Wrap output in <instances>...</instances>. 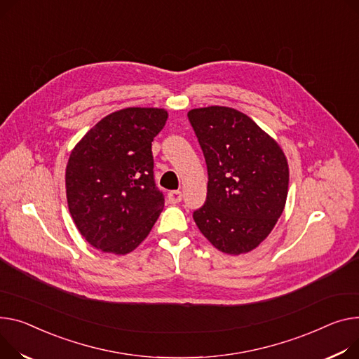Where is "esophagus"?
<instances>
[{"label":"esophagus","instance_id":"1","mask_svg":"<svg viewBox=\"0 0 359 359\" xmlns=\"http://www.w3.org/2000/svg\"><path fill=\"white\" fill-rule=\"evenodd\" d=\"M167 199L170 203H179L182 201V192L180 190H172V192L167 194Z\"/></svg>","mask_w":359,"mask_h":359}]
</instances>
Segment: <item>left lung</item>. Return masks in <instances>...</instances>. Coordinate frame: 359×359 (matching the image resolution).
Returning <instances> with one entry per match:
<instances>
[{
    "label": "left lung",
    "mask_w": 359,
    "mask_h": 359,
    "mask_svg": "<svg viewBox=\"0 0 359 359\" xmlns=\"http://www.w3.org/2000/svg\"><path fill=\"white\" fill-rule=\"evenodd\" d=\"M208 165L205 205L194 219L221 252L247 254L276 226L289 192V163L278 142L244 112L205 107L187 112Z\"/></svg>",
    "instance_id": "1"
}]
</instances>
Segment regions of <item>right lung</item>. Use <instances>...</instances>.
I'll list each match as a JSON object with an SVG mask.
<instances>
[{"label": "right lung", "mask_w": 359, "mask_h": 359, "mask_svg": "<svg viewBox=\"0 0 359 359\" xmlns=\"http://www.w3.org/2000/svg\"><path fill=\"white\" fill-rule=\"evenodd\" d=\"M167 116L163 108L115 111L72 150L65 175L69 212L97 250L134 251L161 213L164 196L154 184L151 142Z\"/></svg>", "instance_id": "add662e5"}]
</instances>
